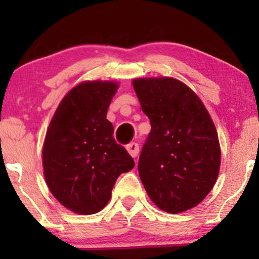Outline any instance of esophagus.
I'll list each match as a JSON object with an SVG mask.
<instances>
[{
    "mask_svg": "<svg viewBox=\"0 0 259 259\" xmlns=\"http://www.w3.org/2000/svg\"><path fill=\"white\" fill-rule=\"evenodd\" d=\"M126 150L130 153V156L135 158L139 154V144L138 142H130V144L126 145Z\"/></svg>",
    "mask_w": 259,
    "mask_h": 259,
    "instance_id": "esophagus-1",
    "label": "esophagus"
}]
</instances>
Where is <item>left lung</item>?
Returning a JSON list of instances; mask_svg holds the SVG:
<instances>
[{
    "mask_svg": "<svg viewBox=\"0 0 259 259\" xmlns=\"http://www.w3.org/2000/svg\"><path fill=\"white\" fill-rule=\"evenodd\" d=\"M133 86L151 121L138 164L147 195L168 213L197 206L221 167L218 135L206 107L173 78L136 79Z\"/></svg>",
    "mask_w": 259,
    "mask_h": 259,
    "instance_id": "8db88e82",
    "label": "left lung"
}]
</instances>
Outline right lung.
<instances>
[{"label":"right lung","instance_id":"obj_1","mask_svg":"<svg viewBox=\"0 0 259 259\" xmlns=\"http://www.w3.org/2000/svg\"><path fill=\"white\" fill-rule=\"evenodd\" d=\"M117 89L108 81L75 86L59 103L47 129L42 150L47 186L64 207L79 214L100 212L118 177L135 165L106 119Z\"/></svg>","mask_w":259,"mask_h":259}]
</instances>
